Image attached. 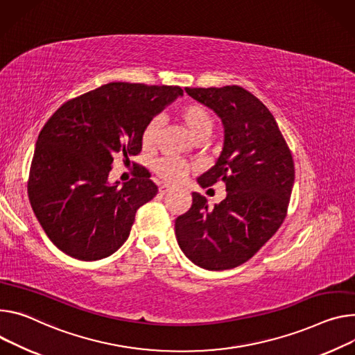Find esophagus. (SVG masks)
<instances>
[{
  "label": "esophagus",
  "instance_id": "obj_1",
  "mask_svg": "<svg viewBox=\"0 0 355 355\" xmlns=\"http://www.w3.org/2000/svg\"><path fill=\"white\" fill-rule=\"evenodd\" d=\"M171 188L170 187H167V185H159V188H158V192L161 196H164V194H167V192L170 191Z\"/></svg>",
  "mask_w": 355,
  "mask_h": 355
}]
</instances>
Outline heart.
I'll return each mask as SVG.
<instances>
[{
  "label": "heart",
  "mask_w": 355,
  "mask_h": 355,
  "mask_svg": "<svg viewBox=\"0 0 355 355\" xmlns=\"http://www.w3.org/2000/svg\"><path fill=\"white\" fill-rule=\"evenodd\" d=\"M175 119L185 125L189 135L197 141H202L212 133L214 119L209 110L200 103H187L177 109ZM161 120L159 117H153L141 132V146L144 148H153L157 143ZM155 174L168 184H178L184 180L188 173V166L182 159L175 157H163L157 159L153 166Z\"/></svg>",
  "instance_id": "obj_1"
}]
</instances>
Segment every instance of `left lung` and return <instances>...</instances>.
<instances>
[{
    "label": "left lung",
    "mask_w": 355,
    "mask_h": 355,
    "mask_svg": "<svg viewBox=\"0 0 355 355\" xmlns=\"http://www.w3.org/2000/svg\"><path fill=\"white\" fill-rule=\"evenodd\" d=\"M223 123L225 140L214 167L198 182L223 181L227 198L214 209L192 192L189 211L175 219V236L188 259L208 270L236 268L280 228L292 196L295 163L269 109L241 86L185 87Z\"/></svg>",
    "instance_id": "8db88e82"
}]
</instances>
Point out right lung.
<instances>
[{
    "label": "right lung",
    "instance_id": "add662e5",
    "mask_svg": "<svg viewBox=\"0 0 355 355\" xmlns=\"http://www.w3.org/2000/svg\"><path fill=\"white\" fill-rule=\"evenodd\" d=\"M180 86L112 82L63 103L38 136L28 197L52 243L75 259L99 261L130 235L137 209L157 196L144 168L109 184L113 157L141 151L144 125Z\"/></svg>",
    "mask_w": 355,
    "mask_h": 355
}]
</instances>
